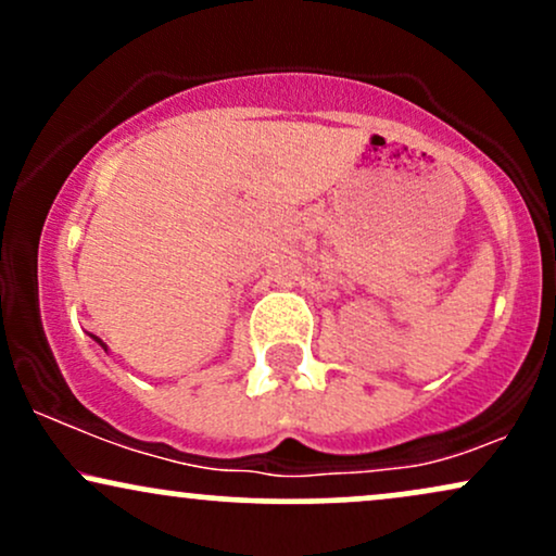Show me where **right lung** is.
<instances>
[{
  "label": "right lung",
  "instance_id": "right-lung-1",
  "mask_svg": "<svg viewBox=\"0 0 556 556\" xmlns=\"http://www.w3.org/2000/svg\"><path fill=\"white\" fill-rule=\"evenodd\" d=\"M96 342H101V340H99V337H96ZM101 348H104V350H106V344H104V342H101Z\"/></svg>",
  "mask_w": 556,
  "mask_h": 556
}]
</instances>
